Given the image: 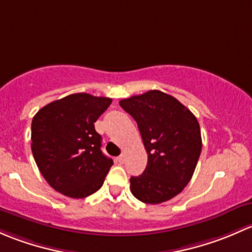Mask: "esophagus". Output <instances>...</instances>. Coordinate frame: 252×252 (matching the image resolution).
<instances>
[{
  "instance_id": "obj_1",
  "label": "esophagus",
  "mask_w": 252,
  "mask_h": 252,
  "mask_svg": "<svg viewBox=\"0 0 252 252\" xmlns=\"http://www.w3.org/2000/svg\"><path fill=\"white\" fill-rule=\"evenodd\" d=\"M116 161L119 162V164H124V162H125V155H120V157L118 158V159H116Z\"/></svg>"
}]
</instances>
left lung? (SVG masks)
Instances as JSON below:
<instances>
[{"label": "left lung", "instance_id": "left-lung-1", "mask_svg": "<svg viewBox=\"0 0 252 252\" xmlns=\"http://www.w3.org/2000/svg\"><path fill=\"white\" fill-rule=\"evenodd\" d=\"M136 120L148 154L142 175L129 178L134 198L160 204L180 194L189 183L201 153L200 126L180 100L161 91H148L120 100Z\"/></svg>", "mask_w": 252, "mask_h": 252}]
</instances>
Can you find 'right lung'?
Returning a JSON list of instances; mask_svg holds the SVG:
<instances>
[{"mask_svg":"<svg viewBox=\"0 0 252 252\" xmlns=\"http://www.w3.org/2000/svg\"><path fill=\"white\" fill-rule=\"evenodd\" d=\"M110 104V98L74 93L49 103L33 116V159L54 190L82 199L103 186L114 162L100 150L102 136L94 123Z\"/></svg>","mask_w":252,"mask_h":252,"instance_id":"1","label":"right lung"}]
</instances>
